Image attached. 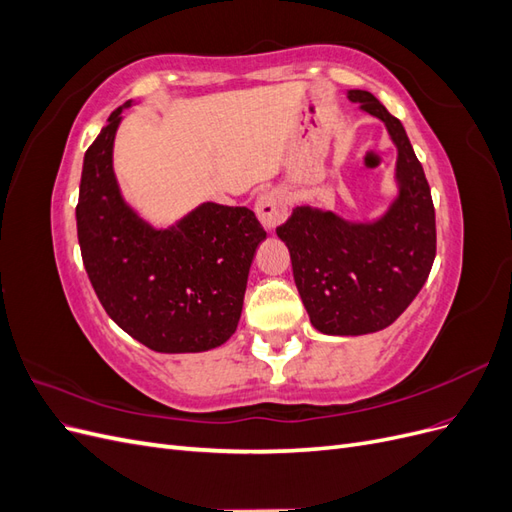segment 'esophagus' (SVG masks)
I'll list each match as a JSON object with an SVG mask.
<instances>
[{
    "label": "esophagus",
    "instance_id": "obj_1",
    "mask_svg": "<svg viewBox=\"0 0 512 512\" xmlns=\"http://www.w3.org/2000/svg\"><path fill=\"white\" fill-rule=\"evenodd\" d=\"M256 215H258L260 224L267 230H275L286 220V215H288V205L284 200V194L280 190H269L265 194H260L256 200Z\"/></svg>",
    "mask_w": 512,
    "mask_h": 512
}]
</instances>
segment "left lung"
Segmentation results:
<instances>
[{
  "mask_svg": "<svg viewBox=\"0 0 512 512\" xmlns=\"http://www.w3.org/2000/svg\"><path fill=\"white\" fill-rule=\"evenodd\" d=\"M348 98L386 123L399 151V198L374 224H350L331 211L299 207L277 228L309 320L327 335L389 327L421 292L436 258L431 190L404 126L369 91L352 89Z\"/></svg>",
  "mask_w": 512,
  "mask_h": 512,
  "instance_id": "left-lung-1",
  "label": "left lung"
}]
</instances>
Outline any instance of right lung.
<instances>
[{
  "label": "right lung",
  "instance_id": "add662e5",
  "mask_svg": "<svg viewBox=\"0 0 512 512\" xmlns=\"http://www.w3.org/2000/svg\"><path fill=\"white\" fill-rule=\"evenodd\" d=\"M123 106L85 151L76 228L89 282L106 314L147 348H218L237 331L247 273L267 232L247 207L215 203L168 230L138 218L113 173Z\"/></svg>",
  "mask_w": 512,
  "mask_h": 512
}]
</instances>
